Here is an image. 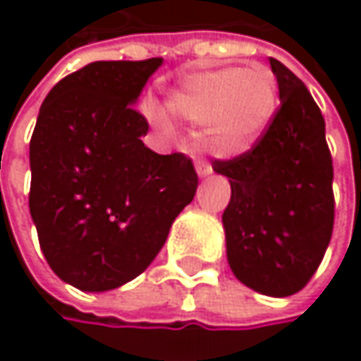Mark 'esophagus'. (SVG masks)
Listing matches in <instances>:
<instances>
[{
	"label": "esophagus",
	"instance_id": "esophagus-1",
	"mask_svg": "<svg viewBox=\"0 0 361 361\" xmlns=\"http://www.w3.org/2000/svg\"><path fill=\"white\" fill-rule=\"evenodd\" d=\"M211 171H213V167H211L209 161H204V159H198V161H196V173H198L200 178L209 176Z\"/></svg>",
	"mask_w": 361,
	"mask_h": 361
}]
</instances>
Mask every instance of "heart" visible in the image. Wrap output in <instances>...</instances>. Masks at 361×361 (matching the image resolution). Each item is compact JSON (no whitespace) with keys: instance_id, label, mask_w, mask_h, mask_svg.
<instances>
[{"instance_id":"heart-1","label":"heart","mask_w":361,"mask_h":361,"mask_svg":"<svg viewBox=\"0 0 361 361\" xmlns=\"http://www.w3.org/2000/svg\"><path fill=\"white\" fill-rule=\"evenodd\" d=\"M169 110L192 125H207L204 144L219 157L243 154L269 127L278 92L274 77L263 68H211L190 73L167 96ZM157 125L163 112L146 110Z\"/></svg>"}]
</instances>
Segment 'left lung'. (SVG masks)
<instances>
[{
	"label": "left lung",
	"mask_w": 361,
	"mask_h": 361,
	"mask_svg": "<svg viewBox=\"0 0 361 361\" xmlns=\"http://www.w3.org/2000/svg\"><path fill=\"white\" fill-rule=\"evenodd\" d=\"M269 64L280 90L269 127L213 169L232 185L221 219L234 276L261 295L288 297L312 280L332 236V157L310 90L276 58Z\"/></svg>",
	"instance_id": "obj_1"
}]
</instances>
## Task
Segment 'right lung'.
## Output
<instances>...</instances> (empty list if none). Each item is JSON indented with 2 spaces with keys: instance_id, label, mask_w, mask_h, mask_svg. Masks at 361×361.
<instances>
[{
  "instance_id": "add662e5",
  "label": "right lung",
  "mask_w": 361,
  "mask_h": 361,
  "mask_svg": "<svg viewBox=\"0 0 361 361\" xmlns=\"http://www.w3.org/2000/svg\"><path fill=\"white\" fill-rule=\"evenodd\" d=\"M163 58L100 60L58 81L29 146V209L54 274L102 293L140 276L198 185L192 159L144 146L133 109Z\"/></svg>"
}]
</instances>
